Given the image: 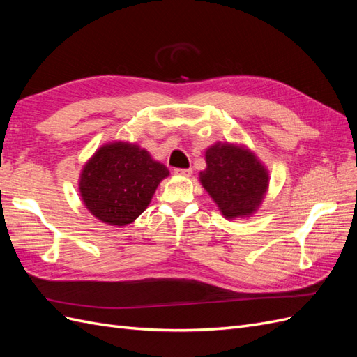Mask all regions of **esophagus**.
<instances>
[{
  "label": "esophagus",
  "instance_id": "34e87169",
  "mask_svg": "<svg viewBox=\"0 0 357 357\" xmlns=\"http://www.w3.org/2000/svg\"><path fill=\"white\" fill-rule=\"evenodd\" d=\"M174 174L176 176H183V177H189L192 174V168H176Z\"/></svg>",
  "mask_w": 357,
  "mask_h": 357
}]
</instances>
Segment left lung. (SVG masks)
Listing matches in <instances>:
<instances>
[{
    "label": "left lung",
    "mask_w": 357,
    "mask_h": 357,
    "mask_svg": "<svg viewBox=\"0 0 357 357\" xmlns=\"http://www.w3.org/2000/svg\"><path fill=\"white\" fill-rule=\"evenodd\" d=\"M205 160L199 180L225 218H247L256 211L268 189V172L256 156L247 149L218 143L205 152Z\"/></svg>",
    "instance_id": "1"
}]
</instances>
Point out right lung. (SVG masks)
Here are the masks:
<instances>
[{
  "mask_svg": "<svg viewBox=\"0 0 357 357\" xmlns=\"http://www.w3.org/2000/svg\"><path fill=\"white\" fill-rule=\"evenodd\" d=\"M168 174V168L144 149L128 143L105 144L82 171L80 195L96 219L123 226L147 208Z\"/></svg>",
  "mask_w": 357,
  "mask_h": 357,
  "instance_id": "1",
  "label": "right lung"
}]
</instances>
